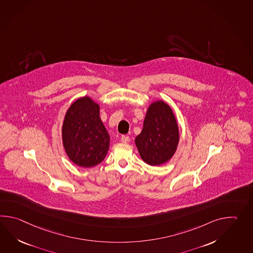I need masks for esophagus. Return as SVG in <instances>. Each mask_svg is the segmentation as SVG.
I'll return each instance as SVG.
<instances>
[{"mask_svg": "<svg viewBox=\"0 0 253 253\" xmlns=\"http://www.w3.org/2000/svg\"><path fill=\"white\" fill-rule=\"evenodd\" d=\"M129 140H130V139H129V136H125V135L122 136V138H121V141H122L123 143H128Z\"/></svg>", "mask_w": 253, "mask_h": 253, "instance_id": "1", "label": "esophagus"}]
</instances>
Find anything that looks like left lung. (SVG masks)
Segmentation results:
<instances>
[{
	"label": "left lung",
	"instance_id": "obj_1",
	"mask_svg": "<svg viewBox=\"0 0 253 253\" xmlns=\"http://www.w3.org/2000/svg\"><path fill=\"white\" fill-rule=\"evenodd\" d=\"M179 140V127L171 108L162 100L152 102L142 130L135 139L140 158L152 166L167 163L174 155Z\"/></svg>",
	"mask_w": 253,
	"mask_h": 253
}]
</instances>
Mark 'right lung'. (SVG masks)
<instances>
[{
    "mask_svg": "<svg viewBox=\"0 0 253 253\" xmlns=\"http://www.w3.org/2000/svg\"><path fill=\"white\" fill-rule=\"evenodd\" d=\"M62 144L69 159L90 168L106 157L110 135L100 118V106L91 98H79L68 109L62 129Z\"/></svg>",
    "mask_w": 253,
    "mask_h": 253,
    "instance_id": "1",
    "label": "right lung"
}]
</instances>
